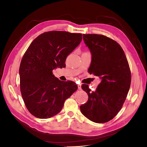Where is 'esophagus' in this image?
Here are the masks:
<instances>
[{
  "label": "esophagus",
  "mask_w": 147,
  "mask_h": 147,
  "mask_svg": "<svg viewBox=\"0 0 147 147\" xmlns=\"http://www.w3.org/2000/svg\"><path fill=\"white\" fill-rule=\"evenodd\" d=\"M78 89L79 90H80L81 89H82V86H81L80 84H78Z\"/></svg>",
  "instance_id": "34e87169"
}]
</instances>
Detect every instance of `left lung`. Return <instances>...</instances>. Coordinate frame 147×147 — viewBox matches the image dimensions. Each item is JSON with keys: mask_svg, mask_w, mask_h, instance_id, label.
<instances>
[{"mask_svg": "<svg viewBox=\"0 0 147 147\" xmlns=\"http://www.w3.org/2000/svg\"><path fill=\"white\" fill-rule=\"evenodd\" d=\"M83 38L92 56L88 72L99 77L101 82L95 91L83 84L88 100L80 108L93 122H108L121 110L129 90V66L122 48L113 40L97 34H83Z\"/></svg>", "mask_w": 147, "mask_h": 147, "instance_id": "left-lung-1", "label": "left lung"}]
</instances>
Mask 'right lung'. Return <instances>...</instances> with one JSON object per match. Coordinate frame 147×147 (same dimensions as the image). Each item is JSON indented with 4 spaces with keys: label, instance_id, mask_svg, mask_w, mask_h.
Instances as JSON below:
<instances>
[{
    "label": "right lung",
    "instance_id": "add662e5",
    "mask_svg": "<svg viewBox=\"0 0 147 147\" xmlns=\"http://www.w3.org/2000/svg\"><path fill=\"white\" fill-rule=\"evenodd\" d=\"M82 39V34L50 31L35 38L25 52L19 70L20 90L34 117L47 119L59 113L65 100L77 90L76 83L59 80L53 70L65 65L67 57Z\"/></svg>",
    "mask_w": 147,
    "mask_h": 147
}]
</instances>
